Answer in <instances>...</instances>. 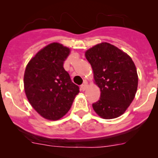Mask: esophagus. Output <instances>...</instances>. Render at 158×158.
Listing matches in <instances>:
<instances>
[{
  "label": "esophagus",
  "instance_id": "34e87169",
  "mask_svg": "<svg viewBox=\"0 0 158 158\" xmlns=\"http://www.w3.org/2000/svg\"><path fill=\"white\" fill-rule=\"evenodd\" d=\"M87 87H88V85H87V82H85L83 84H82V85H80V89L82 91H85V89H87Z\"/></svg>",
  "mask_w": 158,
  "mask_h": 158
}]
</instances>
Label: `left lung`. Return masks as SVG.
Wrapping results in <instances>:
<instances>
[{
    "label": "left lung",
    "mask_w": 158,
    "mask_h": 158,
    "mask_svg": "<svg viewBox=\"0 0 158 158\" xmlns=\"http://www.w3.org/2000/svg\"><path fill=\"white\" fill-rule=\"evenodd\" d=\"M85 57L101 90L100 98L92 108L102 118L119 117L133 101L138 89L135 63L128 54L108 43L88 49Z\"/></svg>",
    "instance_id": "left-lung-1"
}]
</instances>
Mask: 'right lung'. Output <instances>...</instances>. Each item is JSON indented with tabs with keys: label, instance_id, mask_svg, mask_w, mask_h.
Listing matches in <instances>:
<instances>
[{
	"label": "right lung",
	"instance_id": "right-lung-1",
	"mask_svg": "<svg viewBox=\"0 0 158 158\" xmlns=\"http://www.w3.org/2000/svg\"><path fill=\"white\" fill-rule=\"evenodd\" d=\"M70 49L58 43L44 47L30 60L23 83L27 99L41 116L58 120L69 111L79 87L63 68Z\"/></svg>",
	"mask_w": 158,
	"mask_h": 158
}]
</instances>
